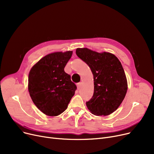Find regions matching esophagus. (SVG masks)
Wrapping results in <instances>:
<instances>
[{
	"mask_svg": "<svg viewBox=\"0 0 154 154\" xmlns=\"http://www.w3.org/2000/svg\"><path fill=\"white\" fill-rule=\"evenodd\" d=\"M81 85H82V83H81V82H79V83H77V87L78 89H80V87H81Z\"/></svg>",
	"mask_w": 154,
	"mask_h": 154,
	"instance_id": "obj_1",
	"label": "esophagus"
}]
</instances>
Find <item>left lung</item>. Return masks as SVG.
Listing matches in <instances>:
<instances>
[{"mask_svg": "<svg viewBox=\"0 0 154 154\" xmlns=\"http://www.w3.org/2000/svg\"><path fill=\"white\" fill-rule=\"evenodd\" d=\"M76 54L91 69L94 91L86 102L95 116H106L116 111L125 98L127 81L124 70L117 57L109 52L99 53L87 48H78Z\"/></svg>", "mask_w": 154, "mask_h": 154, "instance_id": "obj_1", "label": "left lung"}]
</instances>
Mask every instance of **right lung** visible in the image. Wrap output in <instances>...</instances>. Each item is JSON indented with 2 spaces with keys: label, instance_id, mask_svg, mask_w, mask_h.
Listing matches in <instances>:
<instances>
[{
  "label": "right lung",
  "instance_id": "add662e5",
  "mask_svg": "<svg viewBox=\"0 0 154 154\" xmlns=\"http://www.w3.org/2000/svg\"><path fill=\"white\" fill-rule=\"evenodd\" d=\"M72 51L49 54L32 67L28 89L36 107L48 116H57L67 108L77 89L64 68Z\"/></svg>",
  "mask_w": 154,
  "mask_h": 154
}]
</instances>
